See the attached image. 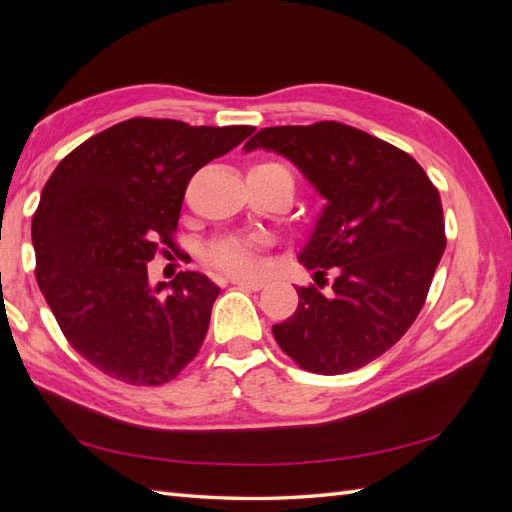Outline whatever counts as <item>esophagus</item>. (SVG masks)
<instances>
[{
	"label": "esophagus",
	"mask_w": 512,
	"mask_h": 512,
	"mask_svg": "<svg viewBox=\"0 0 512 512\" xmlns=\"http://www.w3.org/2000/svg\"><path fill=\"white\" fill-rule=\"evenodd\" d=\"M230 282L235 286H243V288H250V290H260L267 282L260 280V277H230Z\"/></svg>",
	"instance_id": "34e87169"
}]
</instances>
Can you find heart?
I'll return each mask as SVG.
<instances>
[{"label": "heart", "instance_id": "obj_1", "mask_svg": "<svg viewBox=\"0 0 512 512\" xmlns=\"http://www.w3.org/2000/svg\"><path fill=\"white\" fill-rule=\"evenodd\" d=\"M254 168H282L277 164H258ZM207 260L213 267H218L232 275H245L250 273L256 265V243L252 239L243 237H224L213 241L207 252Z\"/></svg>", "mask_w": 512, "mask_h": 512}]
</instances>
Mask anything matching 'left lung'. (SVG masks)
<instances>
[{
  "label": "left lung",
  "mask_w": 512,
  "mask_h": 512,
  "mask_svg": "<svg viewBox=\"0 0 512 512\" xmlns=\"http://www.w3.org/2000/svg\"><path fill=\"white\" fill-rule=\"evenodd\" d=\"M258 147L327 198L299 256L318 286L297 288V312L273 337L307 371L348 374L395 346L425 305L446 247L438 188L406 151L339 121L262 128L243 149Z\"/></svg>",
  "instance_id": "obj_1"
}]
</instances>
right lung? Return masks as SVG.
Listing matches in <instances>:
<instances>
[{"instance_id": "add662e5", "label": "right lung", "mask_w": 512, "mask_h": 512, "mask_svg": "<svg viewBox=\"0 0 512 512\" xmlns=\"http://www.w3.org/2000/svg\"><path fill=\"white\" fill-rule=\"evenodd\" d=\"M254 130L134 117L87 138L46 181L32 220L36 280L70 346L102 374L158 386L203 346L220 288L196 271L151 286L147 262L177 247L196 170Z\"/></svg>"}]
</instances>
